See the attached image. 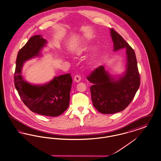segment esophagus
<instances>
[{
	"label": "esophagus",
	"mask_w": 161,
	"mask_h": 161,
	"mask_svg": "<svg viewBox=\"0 0 161 161\" xmlns=\"http://www.w3.org/2000/svg\"><path fill=\"white\" fill-rule=\"evenodd\" d=\"M74 81H75L76 83H78V82H80V81H81V77L80 76V75H75V77H74Z\"/></svg>",
	"instance_id": "1"
}]
</instances>
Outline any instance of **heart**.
I'll return each mask as SVG.
<instances>
[{"label": "heart", "instance_id": "b5f03b06", "mask_svg": "<svg viewBox=\"0 0 161 161\" xmlns=\"http://www.w3.org/2000/svg\"><path fill=\"white\" fill-rule=\"evenodd\" d=\"M93 48V46L92 45H89V44H87L83 46L82 48H81L80 49H79L78 50L77 53L78 54H82L85 53L89 52ZM98 54H99V52L97 50H95L92 56L90 58V63L92 64L94 62L96 61L97 58L98 57Z\"/></svg>", "mask_w": 161, "mask_h": 161}]
</instances>
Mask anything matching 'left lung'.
<instances>
[{"label":"left lung","mask_w":161,"mask_h":161,"mask_svg":"<svg viewBox=\"0 0 161 161\" xmlns=\"http://www.w3.org/2000/svg\"><path fill=\"white\" fill-rule=\"evenodd\" d=\"M113 42V51L125 48L126 63L121 75H113L101 66L87 79L90 87L95 108L103 114H114L125 109L133 100L140 84L135 52L114 30L109 29Z\"/></svg>","instance_id":"8db88e82"}]
</instances>
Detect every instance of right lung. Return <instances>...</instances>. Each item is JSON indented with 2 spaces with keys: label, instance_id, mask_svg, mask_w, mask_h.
<instances>
[{
  "label": "right lung",
  "instance_id": "obj_1",
  "mask_svg": "<svg viewBox=\"0 0 161 161\" xmlns=\"http://www.w3.org/2000/svg\"><path fill=\"white\" fill-rule=\"evenodd\" d=\"M47 41L40 35L29 39L19 50L14 74V84L22 101L33 113L43 116L56 117L69 107L72 80L70 74L54 76L50 81L34 84L27 81L22 75L26 61L42 56L41 52Z\"/></svg>",
  "mask_w": 161,
  "mask_h": 161
}]
</instances>
